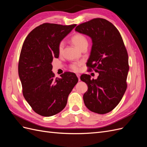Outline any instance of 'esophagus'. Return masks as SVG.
<instances>
[{
    "label": "esophagus",
    "mask_w": 147,
    "mask_h": 147,
    "mask_svg": "<svg viewBox=\"0 0 147 147\" xmlns=\"http://www.w3.org/2000/svg\"><path fill=\"white\" fill-rule=\"evenodd\" d=\"M77 76L78 78V81H80V74H77Z\"/></svg>",
    "instance_id": "esophagus-1"
}]
</instances>
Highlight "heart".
<instances>
[{
    "label": "heart",
    "instance_id": "obj_1",
    "mask_svg": "<svg viewBox=\"0 0 147 147\" xmlns=\"http://www.w3.org/2000/svg\"><path fill=\"white\" fill-rule=\"evenodd\" d=\"M71 41L75 46H76L80 50L84 47H88V40L86 36L80 33H76L71 37ZM64 44L63 41H61L58 45V52L59 54L63 53ZM83 64L82 62H74L69 65L70 69L75 72H78L80 70V67Z\"/></svg>",
    "mask_w": 147,
    "mask_h": 147
}]
</instances>
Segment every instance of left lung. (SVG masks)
Instances as JSON below:
<instances>
[{
    "label": "left lung",
    "mask_w": 147,
    "mask_h": 147,
    "mask_svg": "<svg viewBox=\"0 0 147 147\" xmlns=\"http://www.w3.org/2000/svg\"><path fill=\"white\" fill-rule=\"evenodd\" d=\"M75 30L92 38L91 55L86 66L99 75L96 80L90 75H81L88 91L83 95L86 107L91 112L105 114L119 104L127 88L128 55L117 28L103 18H94L77 26Z\"/></svg>",
    "instance_id": "1"
}]
</instances>
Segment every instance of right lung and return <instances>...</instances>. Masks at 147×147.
I'll list each match as a JSON object with an SVG mask.
<instances>
[{"label": "right lung", "mask_w": 147, "mask_h": 147, "mask_svg": "<svg viewBox=\"0 0 147 147\" xmlns=\"http://www.w3.org/2000/svg\"><path fill=\"white\" fill-rule=\"evenodd\" d=\"M75 26L43 23L31 31L22 46L18 74L23 94L41 116L51 117L63 110L78 81L69 72L55 78L51 64L54 57H59V43Z\"/></svg>", "instance_id": "1"}]
</instances>
